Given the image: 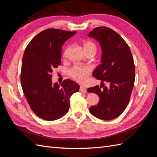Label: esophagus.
<instances>
[{"mask_svg":"<svg viewBox=\"0 0 157 157\" xmlns=\"http://www.w3.org/2000/svg\"><path fill=\"white\" fill-rule=\"evenodd\" d=\"M86 90H87V89H86V88H85L84 86H81L80 87V89H79V91H80V93H86Z\"/></svg>","mask_w":157,"mask_h":157,"instance_id":"34e87169","label":"esophagus"}]
</instances>
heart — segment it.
<instances>
[{"instance_id": "heart-1", "label": "heart", "mask_w": 157, "mask_h": 157, "mask_svg": "<svg viewBox=\"0 0 157 157\" xmlns=\"http://www.w3.org/2000/svg\"><path fill=\"white\" fill-rule=\"evenodd\" d=\"M84 52L92 51L94 54L96 52V46L91 41H84L83 43ZM91 73V69L83 65H75L69 71V75L75 81L79 83H84L88 76Z\"/></svg>"}]
</instances>
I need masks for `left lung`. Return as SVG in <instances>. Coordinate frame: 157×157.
I'll list each match as a JSON object with an SVG mask.
<instances>
[{
    "mask_svg": "<svg viewBox=\"0 0 157 157\" xmlns=\"http://www.w3.org/2000/svg\"><path fill=\"white\" fill-rule=\"evenodd\" d=\"M88 36L99 42L102 51L101 63L92 75L101 80L103 89L97 85L87 90L99 97V102L90 107V112L99 119L112 120L120 116L129 103L135 81L134 59L125 40L110 28H94Z\"/></svg>",
    "mask_w": 157,
    "mask_h": 157,
    "instance_id": "8db88e82",
    "label": "left lung"
}]
</instances>
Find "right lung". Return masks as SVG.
I'll return each instance as SVG.
<instances>
[{
	"mask_svg": "<svg viewBox=\"0 0 157 157\" xmlns=\"http://www.w3.org/2000/svg\"><path fill=\"white\" fill-rule=\"evenodd\" d=\"M76 31L48 29L36 35L24 52L21 84L27 101L38 117L55 121L69 111V99L80 86L70 79L52 84V73L61 63V48Z\"/></svg>",
	"mask_w": 157,
	"mask_h": 157,
	"instance_id": "obj_1",
	"label": "right lung"
}]
</instances>
